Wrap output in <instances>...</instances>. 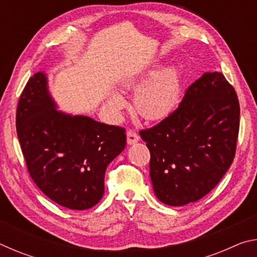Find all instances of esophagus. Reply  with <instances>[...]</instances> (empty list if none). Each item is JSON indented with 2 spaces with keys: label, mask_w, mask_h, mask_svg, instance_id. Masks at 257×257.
I'll return each instance as SVG.
<instances>
[{
  "label": "esophagus",
  "mask_w": 257,
  "mask_h": 257,
  "mask_svg": "<svg viewBox=\"0 0 257 257\" xmlns=\"http://www.w3.org/2000/svg\"><path fill=\"white\" fill-rule=\"evenodd\" d=\"M138 141H139V136L134 132V130L132 129L127 130V143L129 145L135 144V143H137Z\"/></svg>",
  "instance_id": "1"
}]
</instances>
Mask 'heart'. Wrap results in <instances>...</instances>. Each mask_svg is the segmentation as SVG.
Wrapping results in <instances>:
<instances>
[{
	"instance_id": "heart-1",
	"label": "heart",
	"mask_w": 257,
	"mask_h": 257,
	"mask_svg": "<svg viewBox=\"0 0 257 257\" xmlns=\"http://www.w3.org/2000/svg\"><path fill=\"white\" fill-rule=\"evenodd\" d=\"M152 77L139 88L134 96V110L146 121H159L167 118L176 110L180 101L182 77L179 68L171 66L155 73L150 72L146 77H133L123 82L127 88H137L147 78ZM108 107L119 113L125 105L124 99L118 94L108 97Z\"/></svg>"
}]
</instances>
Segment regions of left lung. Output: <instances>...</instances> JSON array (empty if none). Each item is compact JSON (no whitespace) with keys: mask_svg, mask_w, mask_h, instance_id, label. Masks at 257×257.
<instances>
[{"mask_svg":"<svg viewBox=\"0 0 257 257\" xmlns=\"http://www.w3.org/2000/svg\"><path fill=\"white\" fill-rule=\"evenodd\" d=\"M239 115L232 85L222 73L206 72L170 115L139 132L150 150V176L161 202L187 205L219 184L236 154Z\"/></svg>","mask_w":257,"mask_h":257,"instance_id":"left-lung-1","label":"left lung"}]
</instances>
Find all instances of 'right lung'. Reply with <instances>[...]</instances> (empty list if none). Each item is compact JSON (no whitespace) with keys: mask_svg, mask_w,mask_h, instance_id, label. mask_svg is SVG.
<instances>
[{"mask_svg":"<svg viewBox=\"0 0 257 257\" xmlns=\"http://www.w3.org/2000/svg\"><path fill=\"white\" fill-rule=\"evenodd\" d=\"M17 134L27 170L43 193L70 210L101 201L107 165L125 147V130L55 110L43 72L20 95Z\"/></svg>","mask_w":257,"mask_h":257,"instance_id":"right-lung-1","label":"right lung"}]
</instances>
